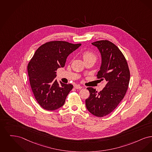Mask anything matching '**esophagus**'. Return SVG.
Instances as JSON below:
<instances>
[{
  "mask_svg": "<svg viewBox=\"0 0 152 152\" xmlns=\"http://www.w3.org/2000/svg\"><path fill=\"white\" fill-rule=\"evenodd\" d=\"M74 88H76V89H81V88H82V87L79 86V85H75L74 86Z\"/></svg>",
  "mask_w": 152,
  "mask_h": 152,
  "instance_id": "1",
  "label": "esophagus"
}]
</instances>
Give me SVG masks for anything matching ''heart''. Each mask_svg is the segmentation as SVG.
Here are the masks:
<instances>
[{"label": "heart", "mask_w": 152, "mask_h": 152, "mask_svg": "<svg viewBox=\"0 0 152 152\" xmlns=\"http://www.w3.org/2000/svg\"><path fill=\"white\" fill-rule=\"evenodd\" d=\"M82 57L84 59V61L91 59L96 60V54L90 50H85V51L83 52L82 53Z\"/></svg>", "instance_id": "heart-1"}]
</instances>
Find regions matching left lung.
Segmentation results:
<instances>
[{
    "label": "left lung",
    "instance_id": "obj_1",
    "mask_svg": "<svg viewBox=\"0 0 152 152\" xmlns=\"http://www.w3.org/2000/svg\"><path fill=\"white\" fill-rule=\"evenodd\" d=\"M99 49L102 64L97 78L107 81L104 88L98 93L87 87L90 96L86 99L88 111L94 116L103 117L112 112L126 95L130 79V72L126 58L118 47L108 40L92 43Z\"/></svg>",
    "mask_w": 152,
    "mask_h": 152
}]
</instances>
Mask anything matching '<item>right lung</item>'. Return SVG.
I'll return each instance as SVG.
<instances>
[{"mask_svg": "<svg viewBox=\"0 0 152 152\" xmlns=\"http://www.w3.org/2000/svg\"><path fill=\"white\" fill-rule=\"evenodd\" d=\"M80 45L63 41L48 42L36 50L28 63L30 85L35 99L44 109L53 111L64 104L73 86L58 83L55 79L56 71L64 67L67 56Z\"/></svg>", "mask_w": 152, "mask_h": 152, "instance_id": "right-lung-1", "label": "right lung"}]
</instances>
